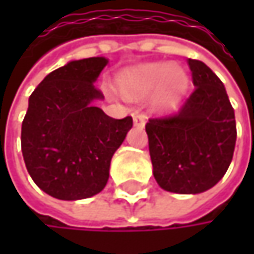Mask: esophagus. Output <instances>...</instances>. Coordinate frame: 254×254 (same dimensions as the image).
Returning <instances> with one entry per match:
<instances>
[{"label":"esophagus","mask_w":254,"mask_h":254,"mask_svg":"<svg viewBox=\"0 0 254 254\" xmlns=\"http://www.w3.org/2000/svg\"><path fill=\"white\" fill-rule=\"evenodd\" d=\"M133 124H135V127H144V125H145V116L144 115H133Z\"/></svg>","instance_id":"1"}]
</instances>
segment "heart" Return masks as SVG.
<instances>
[{
    "mask_svg": "<svg viewBox=\"0 0 254 254\" xmlns=\"http://www.w3.org/2000/svg\"><path fill=\"white\" fill-rule=\"evenodd\" d=\"M187 83V75L178 67L154 63L125 73L121 88L127 95H145L159 88V101H168L179 94Z\"/></svg>",
    "mask_w": 254,
    "mask_h": 254,
    "instance_id": "b5f03b06",
    "label": "heart"
}]
</instances>
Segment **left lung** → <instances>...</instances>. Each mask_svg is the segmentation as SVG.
Masks as SVG:
<instances>
[{"label": "left lung", "instance_id": "8db88e82", "mask_svg": "<svg viewBox=\"0 0 254 254\" xmlns=\"http://www.w3.org/2000/svg\"><path fill=\"white\" fill-rule=\"evenodd\" d=\"M194 91L179 110L145 125L153 175L171 192L198 194L216 185L232 160L237 127L221 79L188 59Z\"/></svg>", "mask_w": 254, "mask_h": 254}]
</instances>
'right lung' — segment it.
<instances>
[{"instance_id": "right-lung-1", "label": "right lung", "mask_w": 254, "mask_h": 254, "mask_svg": "<svg viewBox=\"0 0 254 254\" xmlns=\"http://www.w3.org/2000/svg\"><path fill=\"white\" fill-rule=\"evenodd\" d=\"M104 57L75 60L35 88L22 124V153L33 182L51 197L80 200L107 184L110 162L132 127V118L113 119L94 100Z\"/></svg>"}]
</instances>
